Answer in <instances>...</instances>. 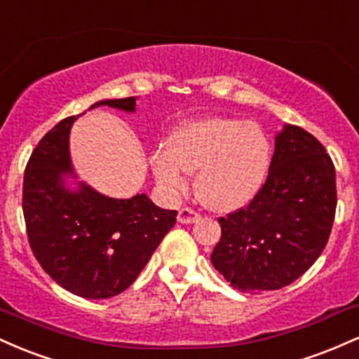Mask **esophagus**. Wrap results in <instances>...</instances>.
<instances>
[{
  "instance_id": "esophagus-1",
  "label": "esophagus",
  "mask_w": 359,
  "mask_h": 359,
  "mask_svg": "<svg viewBox=\"0 0 359 359\" xmlns=\"http://www.w3.org/2000/svg\"><path fill=\"white\" fill-rule=\"evenodd\" d=\"M199 217H201V214L197 211H194L192 208H182L179 211L177 219H179V222H182V224H192V222H196Z\"/></svg>"
}]
</instances>
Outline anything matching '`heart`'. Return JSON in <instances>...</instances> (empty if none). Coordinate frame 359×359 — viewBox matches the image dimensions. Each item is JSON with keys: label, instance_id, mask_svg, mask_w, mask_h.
Here are the masks:
<instances>
[{"label": "heart", "instance_id": "heart-1", "mask_svg": "<svg viewBox=\"0 0 359 359\" xmlns=\"http://www.w3.org/2000/svg\"><path fill=\"white\" fill-rule=\"evenodd\" d=\"M270 162V138L257 123L208 118L180 128L170 150L155 154L154 168L168 189H182L187 170H199V199L216 211H234L262 191Z\"/></svg>", "mask_w": 359, "mask_h": 359}]
</instances>
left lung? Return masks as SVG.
Segmentation results:
<instances>
[{
  "mask_svg": "<svg viewBox=\"0 0 359 359\" xmlns=\"http://www.w3.org/2000/svg\"><path fill=\"white\" fill-rule=\"evenodd\" d=\"M336 204L331 156L314 135L287 125L275 140L262 191L245 208L217 219L214 269L240 292L290 285L324 251Z\"/></svg>",
  "mask_w": 359,
  "mask_h": 359,
  "instance_id": "1",
  "label": "left lung"
}]
</instances>
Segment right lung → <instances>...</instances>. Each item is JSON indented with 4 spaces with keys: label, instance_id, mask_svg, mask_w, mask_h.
<instances>
[{
    "label": "right lung",
    "instance_id": "right-lung-1",
    "mask_svg": "<svg viewBox=\"0 0 359 359\" xmlns=\"http://www.w3.org/2000/svg\"><path fill=\"white\" fill-rule=\"evenodd\" d=\"M135 97L100 101L135 111ZM76 116L57 123L32 151L23 175V216L34 257L53 282L86 299L121 294L145 269L177 211L155 205L145 194L113 199L82 185L65 191L62 175L72 172L69 130Z\"/></svg>",
    "mask_w": 359,
    "mask_h": 359
}]
</instances>
